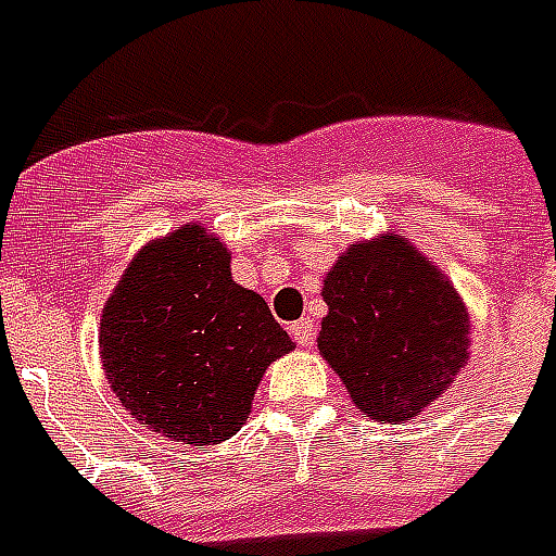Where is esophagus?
<instances>
[{
  "label": "esophagus",
  "mask_w": 556,
  "mask_h": 556,
  "mask_svg": "<svg viewBox=\"0 0 556 556\" xmlns=\"http://www.w3.org/2000/svg\"><path fill=\"white\" fill-rule=\"evenodd\" d=\"M288 331H291V338H294L296 346H312L314 340V320H308V317H303V320H296L288 326Z\"/></svg>",
  "instance_id": "esophagus-1"
}]
</instances>
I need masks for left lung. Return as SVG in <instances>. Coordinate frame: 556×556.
<instances>
[{
  "mask_svg": "<svg viewBox=\"0 0 556 556\" xmlns=\"http://www.w3.org/2000/svg\"><path fill=\"white\" fill-rule=\"evenodd\" d=\"M323 300L317 346L364 415L409 421L465 366V303L406 239L352 244L323 279Z\"/></svg>",
  "mask_w": 556,
  "mask_h": 556,
  "instance_id": "8db88e82",
  "label": "left lung"
}]
</instances>
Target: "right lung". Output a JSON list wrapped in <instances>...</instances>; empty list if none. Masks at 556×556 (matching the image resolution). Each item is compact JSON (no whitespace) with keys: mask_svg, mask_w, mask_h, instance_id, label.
<instances>
[{"mask_svg":"<svg viewBox=\"0 0 556 556\" xmlns=\"http://www.w3.org/2000/svg\"><path fill=\"white\" fill-rule=\"evenodd\" d=\"M288 352L268 303L236 286L230 253L201 225L147 244L100 323V357L121 404L195 447L239 432L262 371Z\"/></svg>","mask_w":556,"mask_h":556,"instance_id":"add662e5","label":"right lung"}]
</instances>
